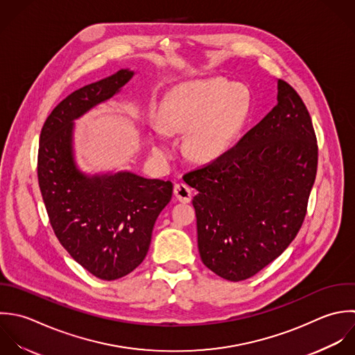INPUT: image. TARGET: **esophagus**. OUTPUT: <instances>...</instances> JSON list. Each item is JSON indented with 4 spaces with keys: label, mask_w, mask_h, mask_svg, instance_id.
<instances>
[{
    "label": "esophagus",
    "mask_w": 355,
    "mask_h": 355,
    "mask_svg": "<svg viewBox=\"0 0 355 355\" xmlns=\"http://www.w3.org/2000/svg\"><path fill=\"white\" fill-rule=\"evenodd\" d=\"M174 196L177 198V200H180L182 203H189L192 199V191L185 184H175L174 185Z\"/></svg>",
    "instance_id": "34e87169"
}]
</instances>
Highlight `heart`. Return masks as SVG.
<instances>
[{"label":"heart","mask_w":355,"mask_h":355,"mask_svg":"<svg viewBox=\"0 0 355 355\" xmlns=\"http://www.w3.org/2000/svg\"><path fill=\"white\" fill-rule=\"evenodd\" d=\"M250 112V92L220 78L188 81L164 98L160 123L149 124L152 150L159 157L171 155L167 133L187 132L185 149L191 159L213 162L234 145Z\"/></svg>","instance_id":"obj_1"}]
</instances>
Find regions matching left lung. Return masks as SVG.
Listing matches in <instances>:
<instances>
[{"mask_svg":"<svg viewBox=\"0 0 355 355\" xmlns=\"http://www.w3.org/2000/svg\"><path fill=\"white\" fill-rule=\"evenodd\" d=\"M277 105L238 144L184 175L195 188L198 248L218 277L248 279L296 238L313 189L318 146L299 94L277 80Z\"/></svg>","mask_w":355,"mask_h":355,"instance_id":"obj_1","label":"left lung"}]
</instances>
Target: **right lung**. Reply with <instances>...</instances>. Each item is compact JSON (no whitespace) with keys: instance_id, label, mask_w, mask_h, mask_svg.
<instances>
[{"instance_id":"obj_1","label":"right lung","mask_w":355,"mask_h":355,"mask_svg":"<svg viewBox=\"0 0 355 355\" xmlns=\"http://www.w3.org/2000/svg\"><path fill=\"white\" fill-rule=\"evenodd\" d=\"M134 74L120 69L71 92L40 135L38 184L53 232L81 267L103 281L119 279L144 261L156 218L173 195L170 181L127 170L88 174L76 162L74 120L119 94Z\"/></svg>"}]
</instances>
